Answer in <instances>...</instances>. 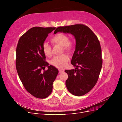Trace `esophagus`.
<instances>
[{
    "mask_svg": "<svg viewBox=\"0 0 122 122\" xmlns=\"http://www.w3.org/2000/svg\"><path fill=\"white\" fill-rule=\"evenodd\" d=\"M64 72V70H59V73H61Z\"/></svg>",
    "mask_w": 122,
    "mask_h": 122,
    "instance_id": "34e87169",
    "label": "esophagus"
}]
</instances>
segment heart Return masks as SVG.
<instances>
[{"label":"heart","instance_id":"heart-1","mask_svg":"<svg viewBox=\"0 0 122 122\" xmlns=\"http://www.w3.org/2000/svg\"><path fill=\"white\" fill-rule=\"evenodd\" d=\"M51 42L54 45L62 46L65 50H71L74 47L73 43L69 40V36L63 33H58L51 39ZM43 51L46 56H52L51 47L48 44L44 43L43 45ZM69 57L67 54H62L54 57L51 61V64L59 69L64 68L67 65Z\"/></svg>","mask_w":122,"mask_h":122}]
</instances>
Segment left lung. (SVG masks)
I'll return each mask as SVG.
<instances>
[{"label":"left lung","instance_id":"8db88e82","mask_svg":"<svg viewBox=\"0 0 122 122\" xmlns=\"http://www.w3.org/2000/svg\"><path fill=\"white\" fill-rule=\"evenodd\" d=\"M71 34L76 40L71 64L75 69L67 70L66 86L72 94L81 96L89 92L96 84L102 66L100 44L97 36L87 26L75 24L58 27L54 32Z\"/></svg>","mask_w":122,"mask_h":122}]
</instances>
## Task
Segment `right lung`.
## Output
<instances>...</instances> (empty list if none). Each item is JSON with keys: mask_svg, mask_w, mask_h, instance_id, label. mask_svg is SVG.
Returning <instances> with one entry per match:
<instances>
[{"mask_svg": "<svg viewBox=\"0 0 122 122\" xmlns=\"http://www.w3.org/2000/svg\"><path fill=\"white\" fill-rule=\"evenodd\" d=\"M55 27H34L22 36L16 49V69L19 78L28 93L44 99L52 91L53 82L58 70L45 61L43 45ZM47 66L48 70L41 72Z\"/></svg>", "mask_w": 122, "mask_h": 122, "instance_id": "add662e5", "label": "right lung"}]
</instances>
